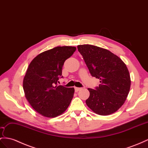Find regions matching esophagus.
Instances as JSON below:
<instances>
[{
    "mask_svg": "<svg viewBox=\"0 0 148 148\" xmlns=\"http://www.w3.org/2000/svg\"><path fill=\"white\" fill-rule=\"evenodd\" d=\"M74 89H75V92H78L79 90L81 89V88H76V87H75Z\"/></svg>",
    "mask_w": 148,
    "mask_h": 148,
    "instance_id": "1",
    "label": "esophagus"
}]
</instances>
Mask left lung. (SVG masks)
<instances>
[{
    "instance_id": "left-lung-1",
    "label": "left lung",
    "mask_w": 148,
    "mask_h": 148,
    "mask_svg": "<svg viewBox=\"0 0 148 148\" xmlns=\"http://www.w3.org/2000/svg\"><path fill=\"white\" fill-rule=\"evenodd\" d=\"M77 49L90 74L101 82L94 89H88L90 96L86 101L87 106L99 115L115 112L123 105L130 90V75L126 64L107 49L89 44L79 45Z\"/></svg>"
}]
</instances>
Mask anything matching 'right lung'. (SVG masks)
Listing matches in <instances>:
<instances>
[{
	"label": "right lung",
	"instance_id": "right-lung-1",
	"mask_svg": "<svg viewBox=\"0 0 148 148\" xmlns=\"http://www.w3.org/2000/svg\"><path fill=\"white\" fill-rule=\"evenodd\" d=\"M76 50L71 46L56 47L40 53L30 63L23 81L26 99L36 111L55 117L65 111L73 99L74 88L58 85L65 60Z\"/></svg>",
	"mask_w": 148,
	"mask_h": 148
}]
</instances>
